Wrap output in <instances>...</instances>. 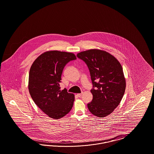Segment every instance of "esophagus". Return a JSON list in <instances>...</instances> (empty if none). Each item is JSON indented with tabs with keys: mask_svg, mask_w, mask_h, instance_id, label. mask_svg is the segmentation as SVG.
<instances>
[{
	"mask_svg": "<svg viewBox=\"0 0 154 154\" xmlns=\"http://www.w3.org/2000/svg\"><path fill=\"white\" fill-rule=\"evenodd\" d=\"M82 95V94H77V96H78V97H81Z\"/></svg>",
	"mask_w": 154,
	"mask_h": 154,
	"instance_id": "obj_1",
	"label": "esophagus"
}]
</instances>
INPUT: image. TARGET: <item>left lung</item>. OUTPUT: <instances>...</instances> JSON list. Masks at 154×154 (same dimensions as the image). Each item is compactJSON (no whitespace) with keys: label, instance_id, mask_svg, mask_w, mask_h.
Returning a JSON list of instances; mask_svg holds the SVG:
<instances>
[{"label":"left lung","instance_id":"left-lung-1","mask_svg":"<svg viewBox=\"0 0 154 154\" xmlns=\"http://www.w3.org/2000/svg\"><path fill=\"white\" fill-rule=\"evenodd\" d=\"M77 57L87 64L93 85L88 110L97 117L109 116L124 95L126 80L121 63L109 52L97 49L81 52Z\"/></svg>","mask_w":154,"mask_h":154}]
</instances>
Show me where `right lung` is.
Instances as JSON below:
<instances>
[{
    "mask_svg": "<svg viewBox=\"0 0 154 154\" xmlns=\"http://www.w3.org/2000/svg\"><path fill=\"white\" fill-rule=\"evenodd\" d=\"M75 55L70 52L50 51L41 54L30 69L28 88L37 106L49 117L58 119L72 109L74 95L59 84L64 67Z\"/></svg>",
    "mask_w": 154,
    "mask_h": 154,
    "instance_id": "add662e5",
    "label": "right lung"
}]
</instances>
